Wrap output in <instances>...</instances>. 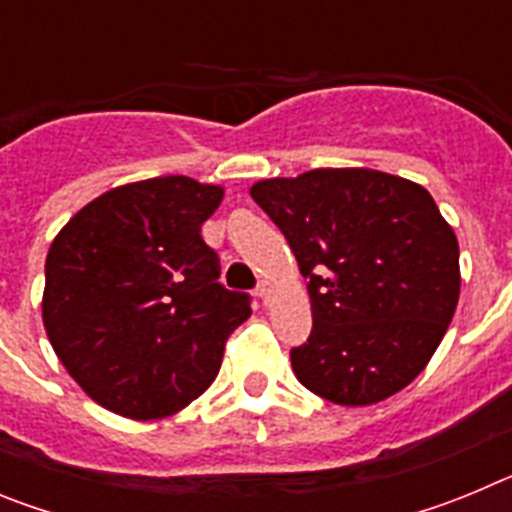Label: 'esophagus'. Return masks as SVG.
Returning a JSON list of instances; mask_svg holds the SVG:
<instances>
[{
	"instance_id": "1",
	"label": "esophagus",
	"mask_w": 512,
	"mask_h": 512,
	"mask_svg": "<svg viewBox=\"0 0 512 512\" xmlns=\"http://www.w3.org/2000/svg\"><path fill=\"white\" fill-rule=\"evenodd\" d=\"M269 295H271V282L269 279H261L259 287H256V297L266 305V302H269Z\"/></svg>"
}]
</instances>
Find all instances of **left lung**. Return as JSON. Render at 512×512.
<instances>
[{
	"instance_id": "obj_1",
	"label": "left lung",
	"mask_w": 512,
	"mask_h": 512,
	"mask_svg": "<svg viewBox=\"0 0 512 512\" xmlns=\"http://www.w3.org/2000/svg\"><path fill=\"white\" fill-rule=\"evenodd\" d=\"M310 279L312 328L289 351L307 390L372 405L431 361L459 302V243L420 184L312 169L251 187Z\"/></svg>"
}]
</instances>
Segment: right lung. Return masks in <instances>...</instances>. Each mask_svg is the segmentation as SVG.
Here are the masks:
<instances>
[{
	"mask_svg": "<svg viewBox=\"0 0 512 512\" xmlns=\"http://www.w3.org/2000/svg\"><path fill=\"white\" fill-rule=\"evenodd\" d=\"M223 189L158 176L71 217L45 259L43 323L66 372L102 408L166 418L212 384L251 295L220 284L202 223Z\"/></svg>",
	"mask_w": 512,
	"mask_h": 512,
	"instance_id": "right-lung-1",
	"label": "right lung"
}]
</instances>
